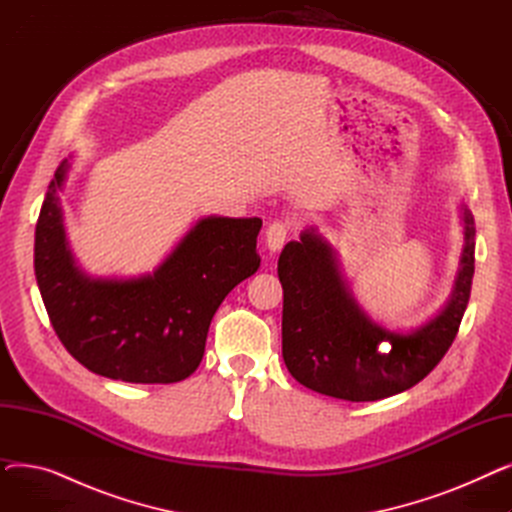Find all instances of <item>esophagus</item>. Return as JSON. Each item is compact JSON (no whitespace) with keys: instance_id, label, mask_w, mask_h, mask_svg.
<instances>
[{"instance_id":"esophagus-1","label":"esophagus","mask_w":512,"mask_h":512,"mask_svg":"<svg viewBox=\"0 0 512 512\" xmlns=\"http://www.w3.org/2000/svg\"><path fill=\"white\" fill-rule=\"evenodd\" d=\"M286 236H288V224L286 222H274V224L267 226L265 245H267V249H270V253H278L284 247Z\"/></svg>"}]
</instances>
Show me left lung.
Returning a JSON list of instances; mask_svg holds the SVG:
<instances>
[{
	"label": "left lung",
	"mask_w": 512,
	"mask_h": 512,
	"mask_svg": "<svg viewBox=\"0 0 512 512\" xmlns=\"http://www.w3.org/2000/svg\"><path fill=\"white\" fill-rule=\"evenodd\" d=\"M463 251L446 305L423 326L388 330L359 307L336 251L315 228L290 240L278 259L284 288L282 357L299 384L319 394L367 402L419 384L450 348L475 272V222L461 205Z\"/></svg>",
	"instance_id": "obj_1"
}]
</instances>
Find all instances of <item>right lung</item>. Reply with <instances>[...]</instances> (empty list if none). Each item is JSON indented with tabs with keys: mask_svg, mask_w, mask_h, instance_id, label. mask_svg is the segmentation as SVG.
<instances>
[{
	"mask_svg": "<svg viewBox=\"0 0 512 512\" xmlns=\"http://www.w3.org/2000/svg\"><path fill=\"white\" fill-rule=\"evenodd\" d=\"M64 159L47 186L35 230V276L53 330L89 371L130 384H174L205 353L226 294L259 270V218L197 220L151 274L93 278L80 270L64 228Z\"/></svg>",
	"mask_w": 512,
	"mask_h": 512,
	"instance_id": "obj_1",
	"label": "right lung"
}]
</instances>
